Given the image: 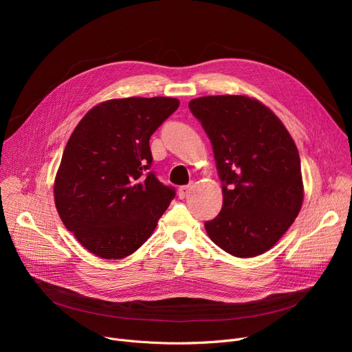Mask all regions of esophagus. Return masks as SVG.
<instances>
[{"label": "esophagus", "instance_id": "34e87169", "mask_svg": "<svg viewBox=\"0 0 352 352\" xmlns=\"http://www.w3.org/2000/svg\"><path fill=\"white\" fill-rule=\"evenodd\" d=\"M192 190V186L190 184V186H182V187H179L178 188V197L182 199V198H186L188 194H190V191Z\"/></svg>", "mask_w": 352, "mask_h": 352}]
</instances>
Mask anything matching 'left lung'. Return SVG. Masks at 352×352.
<instances>
[{
	"label": "left lung",
	"instance_id": "obj_1",
	"mask_svg": "<svg viewBox=\"0 0 352 352\" xmlns=\"http://www.w3.org/2000/svg\"><path fill=\"white\" fill-rule=\"evenodd\" d=\"M223 182V208L206 223L211 241L238 258L272 248L297 218L304 186L300 154L272 111L247 96L191 100Z\"/></svg>",
	"mask_w": 352,
	"mask_h": 352
}]
</instances>
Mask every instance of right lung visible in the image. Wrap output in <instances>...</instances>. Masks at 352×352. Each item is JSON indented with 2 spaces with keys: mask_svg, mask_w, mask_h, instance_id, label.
Returning a JSON list of instances; mask_svg holds the SVG:
<instances>
[{
  "mask_svg": "<svg viewBox=\"0 0 352 352\" xmlns=\"http://www.w3.org/2000/svg\"><path fill=\"white\" fill-rule=\"evenodd\" d=\"M178 105L168 97L108 100L74 129L54 199L65 228L89 252L120 260L154 232L175 190L151 171L150 138Z\"/></svg>",
  "mask_w": 352,
  "mask_h": 352,
  "instance_id": "obj_1",
  "label": "right lung"
}]
</instances>
